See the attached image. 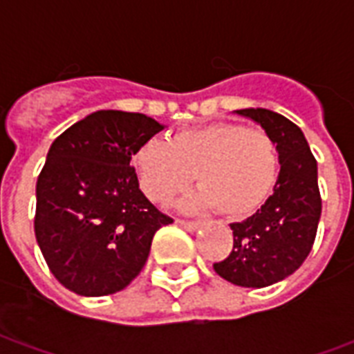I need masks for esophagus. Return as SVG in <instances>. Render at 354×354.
Masks as SVG:
<instances>
[{
  "instance_id": "1",
  "label": "esophagus",
  "mask_w": 354,
  "mask_h": 354,
  "mask_svg": "<svg viewBox=\"0 0 354 354\" xmlns=\"http://www.w3.org/2000/svg\"><path fill=\"white\" fill-rule=\"evenodd\" d=\"M176 223L182 225L185 231H197L201 225V222H187V220H176Z\"/></svg>"
}]
</instances>
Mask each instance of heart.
<instances>
[{
    "label": "heart",
    "mask_w": 354,
    "mask_h": 354,
    "mask_svg": "<svg viewBox=\"0 0 354 354\" xmlns=\"http://www.w3.org/2000/svg\"><path fill=\"white\" fill-rule=\"evenodd\" d=\"M132 165L153 203H167L195 178L199 192L182 203L184 208L214 207L223 216L243 218L273 192L279 151L266 131L218 121L176 132L169 142H142Z\"/></svg>",
    "instance_id": "heart-1"
}]
</instances>
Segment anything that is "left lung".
Returning <instances> with one entry per match:
<instances>
[{
	"label": "left lung",
	"instance_id": "left-lung-1",
	"mask_svg": "<svg viewBox=\"0 0 354 354\" xmlns=\"http://www.w3.org/2000/svg\"><path fill=\"white\" fill-rule=\"evenodd\" d=\"M273 138L281 172L273 195L245 222L231 223L233 250L214 271L231 284L263 288L286 279L309 256L319 227L317 159L301 129L271 109H237Z\"/></svg>",
	"mask_w": 354,
	"mask_h": 354
}]
</instances>
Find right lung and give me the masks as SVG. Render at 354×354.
Wrapping results in <instances>:
<instances>
[{
  "label": "right lung",
  "mask_w": 354,
  "mask_h": 354,
  "mask_svg": "<svg viewBox=\"0 0 354 354\" xmlns=\"http://www.w3.org/2000/svg\"><path fill=\"white\" fill-rule=\"evenodd\" d=\"M165 124L100 109L58 136L35 185L34 230L57 281L80 296L127 288L146 266L155 231L172 223L147 201L131 165Z\"/></svg>",
  "instance_id": "obj_1"
}]
</instances>
